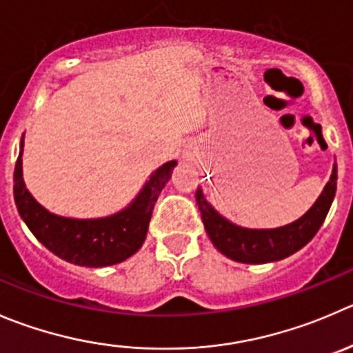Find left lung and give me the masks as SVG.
<instances>
[{"label":"left lung","mask_w":353,"mask_h":353,"mask_svg":"<svg viewBox=\"0 0 353 353\" xmlns=\"http://www.w3.org/2000/svg\"><path fill=\"white\" fill-rule=\"evenodd\" d=\"M336 179L338 169L334 163L330 181L316 203L295 222L274 229H248L232 224L208 203L201 188H198L194 196L205 231L222 255L241 263H268L293 255L316 236L334 200Z\"/></svg>","instance_id":"obj_1"}]
</instances>
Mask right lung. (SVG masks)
<instances>
[{"instance_id": "1", "label": "right lung", "mask_w": 353, "mask_h": 353, "mask_svg": "<svg viewBox=\"0 0 353 353\" xmlns=\"http://www.w3.org/2000/svg\"><path fill=\"white\" fill-rule=\"evenodd\" d=\"M23 136L13 172L17 210L34 236L50 252L82 268H107L124 262L143 246L160 191L172 176L176 160L152 172L138 196L117 214L98 219H72L51 214L37 203L23 183Z\"/></svg>"}]
</instances>
